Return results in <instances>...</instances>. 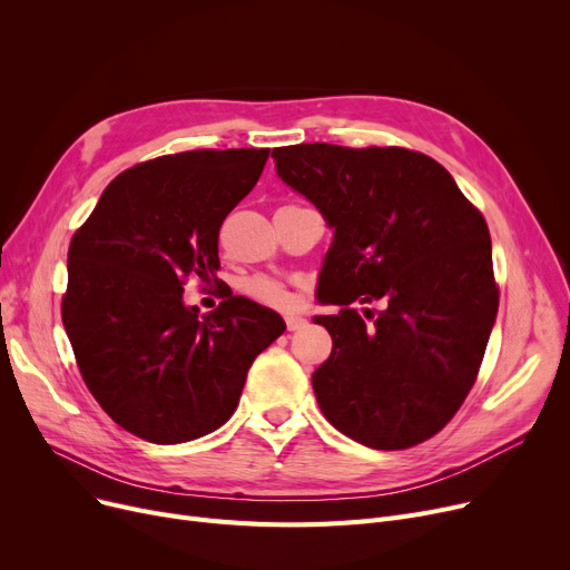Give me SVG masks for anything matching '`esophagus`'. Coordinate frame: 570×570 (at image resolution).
Here are the masks:
<instances>
[{
    "label": "esophagus",
    "instance_id": "esophagus-1",
    "mask_svg": "<svg viewBox=\"0 0 570 570\" xmlns=\"http://www.w3.org/2000/svg\"><path fill=\"white\" fill-rule=\"evenodd\" d=\"M307 325V321L303 316H286V327L293 333V331H303V327Z\"/></svg>",
    "mask_w": 570,
    "mask_h": 570
}]
</instances>
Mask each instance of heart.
<instances>
[{
    "label": "heart",
    "instance_id": "obj_1",
    "mask_svg": "<svg viewBox=\"0 0 570 570\" xmlns=\"http://www.w3.org/2000/svg\"><path fill=\"white\" fill-rule=\"evenodd\" d=\"M245 291L256 297V301L275 307V309H288L293 307V295L288 293V288L277 282V279H269V277H254L245 284Z\"/></svg>",
    "mask_w": 570,
    "mask_h": 570
}]
</instances>
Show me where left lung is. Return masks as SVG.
I'll list each match as a JSON object with an SVG mask.
<instances>
[{"mask_svg": "<svg viewBox=\"0 0 570 570\" xmlns=\"http://www.w3.org/2000/svg\"><path fill=\"white\" fill-rule=\"evenodd\" d=\"M273 159L333 228L318 301L342 312L314 316L333 337L312 374L323 415L376 451L434 436L469 395L497 321L483 215L451 173L411 149L303 142Z\"/></svg>", "mask_w": 570, "mask_h": 570, "instance_id": "1", "label": "left lung"}]
</instances>
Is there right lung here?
Instances as JSON below:
<instances>
[{
	"label": "right lung",
	"instance_id": "right-lung-1",
	"mask_svg": "<svg viewBox=\"0 0 570 570\" xmlns=\"http://www.w3.org/2000/svg\"><path fill=\"white\" fill-rule=\"evenodd\" d=\"M269 149H196L117 175L69 247L62 321L89 393L112 421L173 445L219 430L284 318L243 295L209 314L185 277H217L219 226Z\"/></svg>",
	"mask_w": 570,
	"mask_h": 570
}]
</instances>
